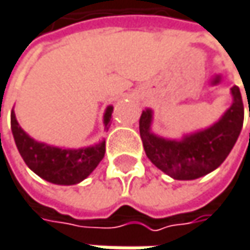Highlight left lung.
<instances>
[{
  "mask_svg": "<svg viewBox=\"0 0 250 250\" xmlns=\"http://www.w3.org/2000/svg\"><path fill=\"white\" fill-rule=\"evenodd\" d=\"M232 104L212 125L166 139L151 131L153 110H143L140 137L150 162L176 180H194L217 169L229 156L243 125V102L239 87L230 88Z\"/></svg>",
  "mask_w": 250,
  "mask_h": 250,
  "instance_id": "obj_1",
  "label": "left lung"
}]
</instances>
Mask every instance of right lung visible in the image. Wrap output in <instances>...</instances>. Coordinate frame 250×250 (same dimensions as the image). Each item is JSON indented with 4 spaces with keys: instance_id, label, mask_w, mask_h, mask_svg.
I'll use <instances>...</instances> for the list:
<instances>
[{
    "instance_id": "add662e5",
    "label": "right lung",
    "mask_w": 250,
    "mask_h": 250,
    "mask_svg": "<svg viewBox=\"0 0 250 250\" xmlns=\"http://www.w3.org/2000/svg\"><path fill=\"white\" fill-rule=\"evenodd\" d=\"M113 105H107L103 123L108 130ZM11 130L17 148L25 165L41 179L62 186H71L83 182L91 174L105 153V140L88 147L67 148L37 142L18 125L14 110L11 111Z\"/></svg>"
}]
</instances>
